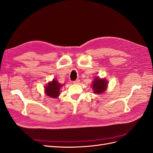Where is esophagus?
I'll use <instances>...</instances> for the list:
<instances>
[{"label":"esophagus","mask_w":153,"mask_h":153,"mask_svg":"<svg viewBox=\"0 0 153 153\" xmlns=\"http://www.w3.org/2000/svg\"><path fill=\"white\" fill-rule=\"evenodd\" d=\"M79 82H80V80H79V79H77V80L74 81V84H79Z\"/></svg>","instance_id":"1"}]
</instances>
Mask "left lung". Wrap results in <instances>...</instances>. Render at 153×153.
<instances>
[{"instance_id":"left-lung-1","label":"left lung","mask_w":153,"mask_h":153,"mask_svg":"<svg viewBox=\"0 0 153 153\" xmlns=\"http://www.w3.org/2000/svg\"><path fill=\"white\" fill-rule=\"evenodd\" d=\"M108 81L105 78H100L99 77H95L91 85V88L95 94H101L104 93L107 90Z\"/></svg>"}]
</instances>
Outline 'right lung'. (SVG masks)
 Here are the masks:
<instances>
[{"label":"right lung","mask_w":153,"mask_h":153,"mask_svg":"<svg viewBox=\"0 0 153 153\" xmlns=\"http://www.w3.org/2000/svg\"><path fill=\"white\" fill-rule=\"evenodd\" d=\"M63 86V84H61L56 80L53 79L52 81H49L48 84L44 87L45 93L47 96L51 98H58L60 94V89Z\"/></svg>","instance_id":"obj_1"}]
</instances>
